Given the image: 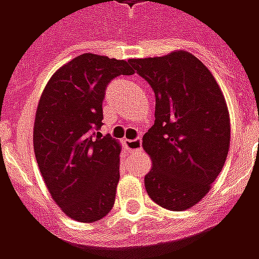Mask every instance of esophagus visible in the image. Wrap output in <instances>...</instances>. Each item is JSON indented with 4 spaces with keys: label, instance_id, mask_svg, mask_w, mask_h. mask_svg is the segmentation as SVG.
Masks as SVG:
<instances>
[{
    "label": "esophagus",
    "instance_id": "obj_1",
    "mask_svg": "<svg viewBox=\"0 0 259 259\" xmlns=\"http://www.w3.org/2000/svg\"><path fill=\"white\" fill-rule=\"evenodd\" d=\"M124 147L129 151H140L141 150V137H137L135 140H126Z\"/></svg>",
    "mask_w": 259,
    "mask_h": 259
}]
</instances>
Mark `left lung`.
I'll return each instance as SVG.
<instances>
[{
	"mask_svg": "<svg viewBox=\"0 0 259 259\" xmlns=\"http://www.w3.org/2000/svg\"><path fill=\"white\" fill-rule=\"evenodd\" d=\"M155 93V122L143 137L152 166L147 194L170 211L200 202L223 169L230 147L226 100L211 70L183 50L129 59Z\"/></svg>",
	"mask_w": 259,
	"mask_h": 259,
	"instance_id": "8db88e82",
	"label": "left lung"
}]
</instances>
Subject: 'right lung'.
<instances>
[{
    "label": "right lung",
    "instance_id": "1",
    "mask_svg": "<svg viewBox=\"0 0 259 259\" xmlns=\"http://www.w3.org/2000/svg\"><path fill=\"white\" fill-rule=\"evenodd\" d=\"M133 73L124 59L85 53L61 66L40 97L33 126L37 165L53 200L77 222H97L115 204L120 143L94 130L102 124L109 81Z\"/></svg>",
    "mask_w": 259,
    "mask_h": 259
}]
</instances>
